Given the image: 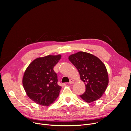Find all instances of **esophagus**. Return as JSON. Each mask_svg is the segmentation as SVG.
Wrapping results in <instances>:
<instances>
[{
    "label": "esophagus",
    "instance_id": "obj_1",
    "mask_svg": "<svg viewBox=\"0 0 131 131\" xmlns=\"http://www.w3.org/2000/svg\"><path fill=\"white\" fill-rule=\"evenodd\" d=\"M74 81L73 79H70V81H69L70 84H73V83H74Z\"/></svg>",
    "mask_w": 131,
    "mask_h": 131
}]
</instances>
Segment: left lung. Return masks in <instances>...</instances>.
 <instances>
[{
	"label": "left lung",
	"instance_id": "1",
	"mask_svg": "<svg viewBox=\"0 0 131 131\" xmlns=\"http://www.w3.org/2000/svg\"><path fill=\"white\" fill-rule=\"evenodd\" d=\"M68 59L78 69L85 85V91L80 97L88 103L101 98L109 82L104 64L95 55L82 51L70 55Z\"/></svg>",
	"mask_w": 131,
	"mask_h": 131
}]
</instances>
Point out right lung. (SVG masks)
<instances>
[{"instance_id": "obj_1", "label": "right lung", "mask_w": 131, "mask_h": 131, "mask_svg": "<svg viewBox=\"0 0 131 131\" xmlns=\"http://www.w3.org/2000/svg\"><path fill=\"white\" fill-rule=\"evenodd\" d=\"M61 58L60 54L37 58L25 70L23 85L27 96L36 104L48 106L59 96L62 86L58 84L53 68Z\"/></svg>"}]
</instances>
